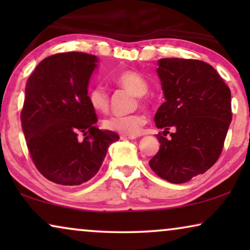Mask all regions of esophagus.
I'll use <instances>...</instances> for the list:
<instances>
[{"mask_svg": "<svg viewBox=\"0 0 250 250\" xmlns=\"http://www.w3.org/2000/svg\"><path fill=\"white\" fill-rule=\"evenodd\" d=\"M121 139H122V140H134V139H136V136L122 134V135H121Z\"/></svg>", "mask_w": 250, "mask_h": 250, "instance_id": "1", "label": "esophagus"}]
</instances>
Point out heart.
I'll return each mask as SVG.
<instances>
[{
    "mask_svg": "<svg viewBox=\"0 0 250 250\" xmlns=\"http://www.w3.org/2000/svg\"><path fill=\"white\" fill-rule=\"evenodd\" d=\"M115 83L126 88L136 97H142L149 90L148 82L141 74L135 70H123L114 76ZM88 104L97 112L107 111L109 107V95L107 90L101 85L91 87L87 93ZM146 123V116L142 112L133 115H114L104 121V127L109 131L117 132L124 135H138L141 133L143 126Z\"/></svg>",
    "mask_w": 250,
    "mask_h": 250,
    "instance_id": "heart-1",
    "label": "heart"
}]
</instances>
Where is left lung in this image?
Here are the masks:
<instances>
[{
  "label": "left lung",
  "mask_w": 250,
  "mask_h": 250,
  "mask_svg": "<svg viewBox=\"0 0 250 250\" xmlns=\"http://www.w3.org/2000/svg\"><path fill=\"white\" fill-rule=\"evenodd\" d=\"M165 102L155 115L163 128L159 151L149 165L170 183H186L216 163L232 121L230 88L210 64L167 58L157 68ZM174 132L166 135L169 128Z\"/></svg>",
  "instance_id": "left-lung-1"
}]
</instances>
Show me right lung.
<instances>
[{"instance_id":"obj_1","label":"right lung","mask_w":250,"mask_h":250,"mask_svg":"<svg viewBox=\"0 0 250 250\" xmlns=\"http://www.w3.org/2000/svg\"><path fill=\"white\" fill-rule=\"evenodd\" d=\"M97 56L58 53L37 64L27 81L21 127L37 169L61 186H80L99 172L117 133L101 131L88 104ZM84 136L83 140L79 138Z\"/></svg>"}]
</instances>
